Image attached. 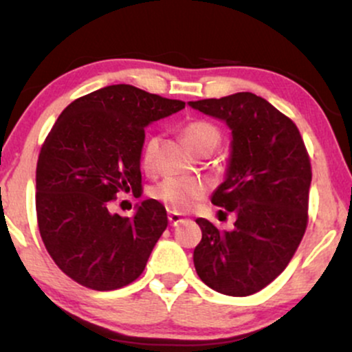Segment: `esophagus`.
<instances>
[{
  "label": "esophagus",
  "mask_w": 352,
  "mask_h": 352,
  "mask_svg": "<svg viewBox=\"0 0 352 352\" xmlns=\"http://www.w3.org/2000/svg\"><path fill=\"white\" fill-rule=\"evenodd\" d=\"M182 221H185V218L182 217L180 213H175V212L168 213V223H170L172 227H177V225L182 223Z\"/></svg>",
  "instance_id": "34e87169"
}]
</instances>
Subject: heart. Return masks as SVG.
Returning a JSON list of instances; mask_svg holds the SVG:
<instances>
[{
    "label": "heart",
    "instance_id": "b5f03b06",
    "mask_svg": "<svg viewBox=\"0 0 352 352\" xmlns=\"http://www.w3.org/2000/svg\"><path fill=\"white\" fill-rule=\"evenodd\" d=\"M182 137L185 144L197 155H208L220 144V131L213 124L205 122V120H193L182 129ZM157 145L159 139L157 137H148L145 140L142 153H140V162L145 168H151L155 159ZM153 199L160 200L167 208L175 210V212H187L192 205L204 195V187L197 180L192 179H179V177H167L160 184L152 188Z\"/></svg>",
    "mask_w": 352,
    "mask_h": 352
}]
</instances>
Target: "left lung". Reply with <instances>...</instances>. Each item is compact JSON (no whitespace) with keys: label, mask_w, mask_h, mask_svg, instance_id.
Returning <instances> with one entry per match:
<instances>
[{"label":"left lung","mask_w":352,"mask_h":352,"mask_svg":"<svg viewBox=\"0 0 352 352\" xmlns=\"http://www.w3.org/2000/svg\"><path fill=\"white\" fill-rule=\"evenodd\" d=\"M188 106L223 120L232 131L225 180L212 193V204L236 217L230 232L197 218L201 240L193 265L215 292L250 296L288 266L305 235L308 152L293 120L252 92L190 100Z\"/></svg>","instance_id":"1"}]
</instances>
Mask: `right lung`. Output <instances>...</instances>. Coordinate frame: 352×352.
<instances>
[{
	"mask_svg": "<svg viewBox=\"0 0 352 352\" xmlns=\"http://www.w3.org/2000/svg\"><path fill=\"white\" fill-rule=\"evenodd\" d=\"M184 107L116 84L76 99L52 125L36 167L38 227L54 263L79 285L111 292L142 274L167 228L165 207L144 200L129 218L109 204L142 188L145 127Z\"/></svg>",
	"mask_w": 352,
	"mask_h": 352,
	"instance_id": "obj_1",
	"label": "right lung"
}]
</instances>
